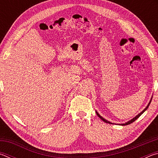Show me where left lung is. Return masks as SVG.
Returning <instances> with one entry per match:
<instances>
[{"mask_svg": "<svg viewBox=\"0 0 158 158\" xmlns=\"http://www.w3.org/2000/svg\"><path fill=\"white\" fill-rule=\"evenodd\" d=\"M151 100H152V98L151 99V100H150V102H149V103H148V105H147V106L146 107L143 109V110L141 112V113H139V114L137 116H136L135 118H133L132 119V120H130V121H129L128 122H127V123H123V124H121V125H129V124H130V123H133L134 121H135L136 120H137L141 114H142L144 111H145L147 109H148V107L149 106V105H150V104H151ZM96 114H97V115H98V116L101 119V120H102V121H104V122H105V123H110V124H113L112 123H111V122H109V121H106V119H105L104 118H102V117L100 114H99L97 111H96Z\"/></svg>", "mask_w": 158, "mask_h": 158, "instance_id": "left-lung-1", "label": "left lung"}]
</instances>
